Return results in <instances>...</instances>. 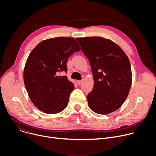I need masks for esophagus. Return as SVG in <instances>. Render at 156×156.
<instances>
[{
    "mask_svg": "<svg viewBox=\"0 0 156 156\" xmlns=\"http://www.w3.org/2000/svg\"><path fill=\"white\" fill-rule=\"evenodd\" d=\"M77 83H78V85H81L83 83V80H78V81H77Z\"/></svg>",
    "mask_w": 156,
    "mask_h": 156,
    "instance_id": "1",
    "label": "esophagus"
}]
</instances>
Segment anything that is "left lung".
<instances>
[{"instance_id":"obj_1","label":"left lung","mask_w":156,"mask_h":156,"mask_svg":"<svg viewBox=\"0 0 156 156\" xmlns=\"http://www.w3.org/2000/svg\"><path fill=\"white\" fill-rule=\"evenodd\" d=\"M90 62L94 82L87 95L94 112L108 114L119 108L126 100L131 85L129 60L113 41L101 37L76 39Z\"/></svg>"}]
</instances>
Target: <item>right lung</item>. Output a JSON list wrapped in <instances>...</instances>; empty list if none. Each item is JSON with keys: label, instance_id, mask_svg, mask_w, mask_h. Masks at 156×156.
<instances>
[{"label": "right lung", "instance_id": "1", "mask_svg": "<svg viewBox=\"0 0 156 156\" xmlns=\"http://www.w3.org/2000/svg\"><path fill=\"white\" fill-rule=\"evenodd\" d=\"M80 47L72 37H57L42 41L31 52L25 64L23 79L33 104L46 114H57L68 105L74 84L66 76L68 58Z\"/></svg>", "mask_w": 156, "mask_h": 156}]
</instances>
